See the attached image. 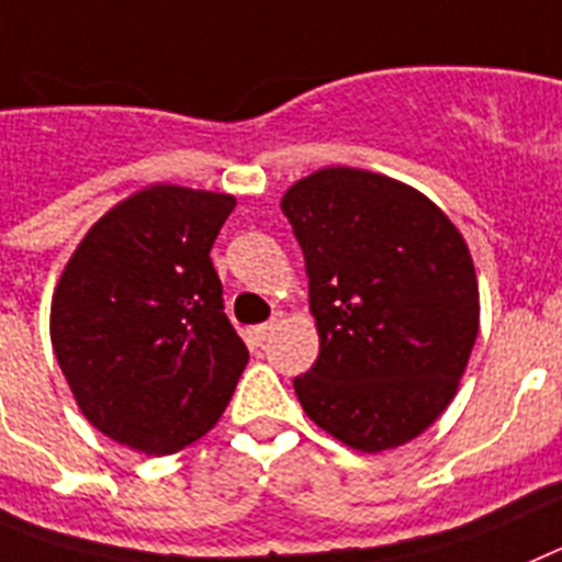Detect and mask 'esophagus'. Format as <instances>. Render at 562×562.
<instances>
[{
    "label": "esophagus",
    "instance_id": "obj_1",
    "mask_svg": "<svg viewBox=\"0 0 562 562\" xmlns=\"http://www.w3.org/2000/svg\"><path fill=\"white\" fill-rule=\"evenodd\" d=\"M282 322V314H274L268 322H262V325H257V328H251V341L254 345H262V341L268 339V336L274 334V328Z\"/></svg>",
    "mask_w": 562,
    "mask_h": 562
}]
</instances>
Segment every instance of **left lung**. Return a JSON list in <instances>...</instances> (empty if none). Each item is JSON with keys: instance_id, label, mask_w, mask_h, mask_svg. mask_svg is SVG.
<instances>
[{"instance_id": "8db88e82", "label": "left lung", "mask_w": 562, "mask_h": 562, "mask_svg": "<svg viewBox=\"0 0 562 562\" xmlns=\"http://www.w3.org/2000/svg\"><path fill=\"white\" fill-rule=\"evenodd\" d=\"M305 254L314 368L302 409L353 450L422 436L458 390L477 336V280L450 217L384 175L330 166L282 198Z\"/></svg>"}]
</instances>
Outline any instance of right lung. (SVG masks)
Segmentation results:
<instances>
[{
	"label": "right lung",
	"mask_w": 562,
	"mask_h": 562,
	"mask_svg": "<svg viewBox=\"0 0 562 562\" xmlns=\"http://www.w3.org/2000/svg\"><path fill=\"white\" fill-rule=\"evenodd\" d=\"M232 209V194L149 187L106 212L67 262L53 353L112 441L169 456L223 416L248 364L209 257Z\"/></svg>",
	"instance_id": "add662e5"
}]
</instances>
